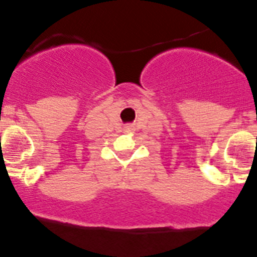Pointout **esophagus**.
<instances>
[{
	"instance_id": "obj_1",
	"label": "esophagus",
	"mask_w": 257,
	"mask_h": 257,
	"mask_svg": "<svg viewBox=\"0 0 257 257\" xmlns=\"http://www.w3.org/2000/svg\"><path fill=\"white\" fill-rule=\"evenodd\" d=\"M126 129H128V131H131V128H126Z\"/></svg>"
}]
</instances>
